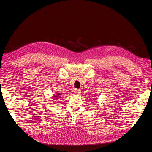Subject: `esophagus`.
<instances>
[{
    "instance_id": "obj_1",
    "label": "esophagus",
    "mask_w": 152,
    "mask_h": 152,
    "mask_svg": "<svg viewBox=\"0 0 152 152\" xmlns=\"http://www.w3.org/2000/svg\"><path fill=\"white\" fill-rule=\"evenodd\" d=\"M74 92H75V94L76 95H80V93H81V92H80V90H78V89H75Z\"/></svg>"
}]
</instances>
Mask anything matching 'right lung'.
Listing matches in <instances>:
<instances>
[{
	"mask_svg": "<svg viewBox=\"0 0 152 152\" xmlns=\"http://www.w3.org/2000/svg\"><path fill=\"white\" fill-rule=\"evenodd\" d=\"M55 96L54 97H56L55 99H58V98H60V96H60V94H56V95H54Z\"/></svg>",
	"mask_w": 152,
	"mask_h": 152,
	"instance_id": "right-lung-1",
	"label": "right lung"
}]
</instances>
